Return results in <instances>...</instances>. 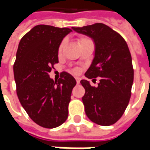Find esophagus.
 Wrapping results in <instances>:
<instances>
[{"label":"esophagus","instance_id":"obj_1","mask_svg":"<svg viewBox=\"0 0 150 150\" xmlns=\"http://www.w3.org/2000/svg\"><path fill=\"white\" fill-rule=\"evenodd\" d=\"M76 81H77V83L79 84V83H80V78H76Z\"/></svg>","mask_w":150,"mask_h":150}]
</instances>
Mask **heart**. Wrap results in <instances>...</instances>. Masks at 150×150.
I'll list each match as a JSON object with an SVG mask.
<instances>
[{
	"mask_svg": "<svg viewBox=\"0 0 150 150\" xmlns=\"http://www.w3.org/2000/svg\"><path fill=\"white\" fill-rule=\"evenodd\" d=\"M86 41H88V39H85V38H82V39H80L79 42L81 43V42H86ZM63 46H64V42H62L60 44L59 47H58V52H59V53H61V52H62V48H63ZM75 72H77V70H75Z\"/></svg>",
	"mask_w": 150,
	"mask_h": 150,
	"instance_id": "obj_1",
	"label": "heart"
}]
</instances>
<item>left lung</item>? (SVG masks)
<instances>
[{
	"label": "left lung",
	"mask_w": 150,
	"mask_h": 150,
	"mask_svg": "<svg viewBox=\"0 0 150 150\" xmlns=\"http://www.w3.org/2000/svg\"><path fill=\"white\" fill-rule=\"evenodd\" d=\"M72 29L92 38L95 45L94 57L85 77H100L99 83L95 88L85 79L80 82L85 89L83 103L86 115L98 125L115 124L129 104L134 82L128 45L118 32L103 23Z\"/></svg>",
	"instance_id": "left-lung-1"
}]
</instances>
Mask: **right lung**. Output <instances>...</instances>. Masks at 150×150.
Here are the masks:
<instances>
[{
  "label": "right lung",
  "instance_id": "1",
  "mask_svg": "<svg viewBox=\"0 0 150 150\" xmlns=\"http://www.w3.org/2000/svg\"><path fill=\"white\" fill-rule=\"evenodd\" d=\"M72 32L69 28L38 25L21 38L13 66L16 93L21 106L38 125L53 129L67 118L68 104L77 82L68 72L57 81L49 77L58 62V47Z\"/></svg>",
  "mask_w": 150,
  "mask_h": 150
}]
</instances>
